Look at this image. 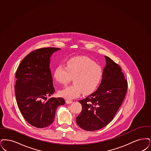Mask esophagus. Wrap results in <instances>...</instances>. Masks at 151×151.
Instances as JSON below:
<instances>
[{
    "label": "esophagus",
    "mask_w": 151,
    "mask_h": 151,
    "mask_svg": "<svg viewBox=\"0 0 151 151\" xmlns=\"http://www.w3.org/2000/svg\"><path fill=\"white\" fill-rule=\"evenodd\" d=\"M66 103L67 104H71V103H72L73 101L72 100H66Z\"/></svg>",
    "instance_id": "1"
}]
</instances>
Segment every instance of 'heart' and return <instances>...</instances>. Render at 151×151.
<instances>
[{
    "label": "heart",
    "mask_w": 151,
    "mask_h": 151,
    "mask_svg": "<svg viewBox=\"0 0 151 151\" xmlns=\"http://www.w3.org/2000/svg\"><path fill=\"white\" fill-rule=\"evenodd\" d=\"M102 75L101 68L86 56L70 59L66 67L59 65L53 73L55 79L63 85H66L73 78L74 85L59 91L61 97L68 100L78 97L82 92L85 94L93 92L99 84Z\"/></svg>",
    "instance_id": "obj_1"
}]
</instances>
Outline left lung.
Segmentation results:
<instances>
[{"label": "left lung", "mask_w": 151, "mask_h": 151, "mask_svg": "<svg viewBox=\"0 0 151 151\" xmlns=\"http://www.w3.org/2000/svg\"><path fill=\"white\" fill-rule=\"evenodd\" d=\"M106 65L98 90L79 100L82 110L76 118L79 126L86 131L99 130L108 125L122 104L127 81L118 64L105 56Z\"/></svg>", "instance_id": "obj_1"}]
</instances>
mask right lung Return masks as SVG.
Masks as SVG:
<instances>
[{
    "label": "right lung",
    "mask_w": 151,
    "mask_h": 151,
    "mask_svg": "<svg viewBox=\"0 0 151 151\" xmlns=\"http://www.w3.org/2000/svg\"><path fill=\"white\" fill-rule=\"evenodd\" d=\"M59 50L47 47L33 51L21 61L16 73L17 104L26 121L37 128L51 125L57 108L65 104L61 98L43 100L55 91L50 64L52 55Z\"/></svg>",
    "instance_id": "1"
}]
</instances>
